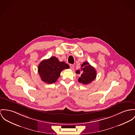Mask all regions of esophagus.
<instances>
[{"instance_id":"obj_1","label":"esophagus","mask_w":135,"mask_h":135,"mask_svg":"<svg viewBox=\"0 0 135 135\" xmlns=\"http://www.w3.org/2000/svg\"><path fill=\"white\" fill-rule=\"evenodd\" d=\"M69 66H70V68L71 69H73V68H74V65H73V64H70Z\"/></svg>"}]
</instances>
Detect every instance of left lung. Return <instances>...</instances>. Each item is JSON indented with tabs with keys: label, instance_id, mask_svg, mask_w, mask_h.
<instances>
[{
	"label": "left lung",
	"instance_id": "8db88e82",
	"mask_svg": "<svg viewBox=\"0 0 135 135\" xmlns=\"http://www.w3.org/2000/svg\"><path fill=\"white\" fill-rule=\"evenodd\" d=\"M81 76L79 78V82L83 84H88L92 82L96 78L97 72L94 68L91 66L88 62H83L81 65ZM76 73L80 74V70H76Z\"/></svg>",
	"mask_w": 135,
	"mask_h": 135
}]
</instances>
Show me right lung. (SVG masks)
<instances>
[{
  "label": "right lung",
  "mask_w": 135,
  "mask_h": 135,
  "mask_svg": "<svg viewBox=\"0 0 135 135\" xmlns=\"http://www.w3.org/2000/svg\"><path fill=\"white\" fill-rule=\"evenodd\" d=\"M69 66L64 62H60L55 56L42 61L38 65V73L42 81L48 84L55 83L64 69H68Z\"/></svg>",
  "instance_id": "1"
}]
</instances>
